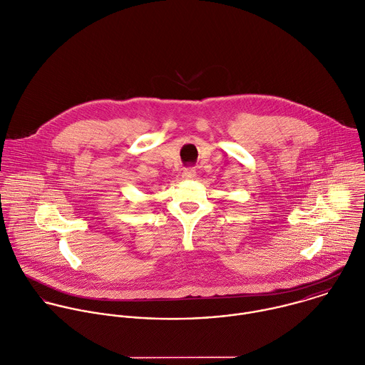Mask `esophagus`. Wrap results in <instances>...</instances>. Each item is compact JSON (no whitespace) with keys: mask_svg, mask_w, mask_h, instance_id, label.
Instances as JSON below:
<instances>
[{"mask_svg":"<svg viewBox=\"0 0 365 365\" xmlns=\"http://www.w3.org/2000/svg\"><path fill=\"white\" fill-rule=\"evenodd\" d=\"M184 180H194L197 177V171L192 170V168H187L182 171V175H181Z\"/></svg>","mask_w":365,"mask_h":365,"instance_id":"1","label":"esophagus"}]
</instances>
